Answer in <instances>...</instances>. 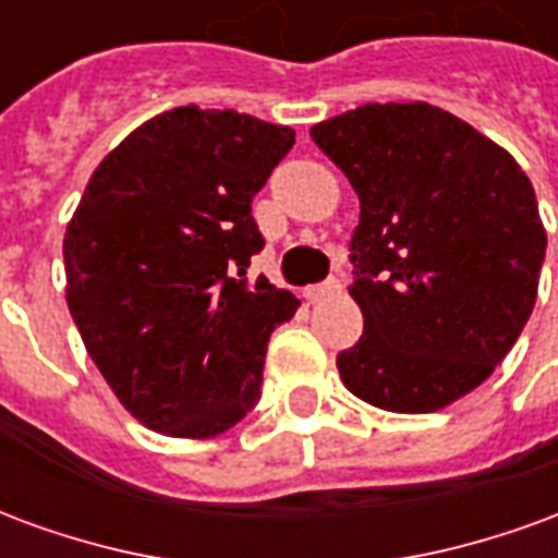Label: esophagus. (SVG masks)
Listing matches in <instances>:
<instances>
[{"mask_svg":"<svg viewBox=\"0 0 558 558\" xmlns=\"http://www.w3.org/2000/svg\"><path fill=\"white\" fill-rule=\"evenodd\" d=\"M343 290V283H340V278H328L326 283H316V287H307L304 290V299L311 304L316 302H326V299H331V295H338V292Z\"/></svg>","mask_w":558,"mask_h":558,"instance_id":"obj_1","label":"esophagus"}]
</instances>
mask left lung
<instances>
[{"label":"left lung","instance_id":"obj_1","mask_svg":"<svg viewBox=\"0 0 558 558\" xmlns=\"http://www.w3.org/2000/svg\"><path fill=\"white\" fill-rule=\"evenodd\" d=\"M362 203L352 235L364 335L343 386L388 412L445 410L511 352L538 299L547 232L502 146L424 101L364 104L311 128Z\"/></svg>","mask_w":558,"mask_h":558}]
</instances>
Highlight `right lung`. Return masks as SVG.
Masks as SVG:
<instances>
[{
	"instance_id": "1",
	"label": "right lung",
	"mask_w": 558,
	"mask_h": 558,
	"mask_svg": "<svg viewBox=\"0 0 558 558\" xmlns=\"http://www.w3.org/2000/svg\"><path fill=\"white\" fill-rule=\"evenodd\" d=\"M295 131L175 107L131 131L68 220L65 299L98 371L148 430L208 439L254 410L290 290L247 280L251 203Z\"/></svg>"
}]
</instances>
